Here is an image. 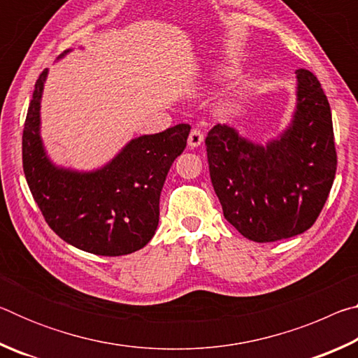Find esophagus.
<instances>
[{"mask_svg": "<svg viewBox=\"0 0 358 358\" xmlns=\"http://www.w3.org/2000/svg\"><path fill=\"white\" fill-rule=\"evenodd\" d=\"M202 142H203V132L199 128H194L191 131L189 137H187V145H189L191 148H197V147H201Z\"/></svg>", "mask_w": 358, "mask_h": 358, "instance_id": "obj_1", "label": "esophagus"}]
</instances>
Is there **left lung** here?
<instances>
[{"mask_svg":"<svg viewBox=\"0 0 358 358\" xmlns=\"http://www.w3.org/2000/svg\"><path fill=\"white\" fill-rule=\"evenodd\" d=\"M292 120L265 145L229 124L210 129V178L224 217L248 240L266 243L310 229L336 172L329 99L313 72L299 69Z\"/></svg>","mask_w":358,"mask_h":358,"instance_id":"8db88e82","label":"left lung"}]
</instances>
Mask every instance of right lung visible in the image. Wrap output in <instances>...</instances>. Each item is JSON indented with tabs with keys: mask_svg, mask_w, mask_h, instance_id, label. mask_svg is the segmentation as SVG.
Returning <instances> with one entry per match:
<instances>
[{
	"mask_svg": "<svg viewBox=\"0 0 358 358\" xmlns=\"http://www.w3.org/2000/svg\"><path fill=\"white\" fill-rule=\"evenodd\" d=\"M47 76L48 69L34 85L22 141L23 172L36 203L53 232L78 250L110 257L142 250L157 229L162 186L172 162L183 153L191 126L131 138L94 171L57 166L41 137Z\"/></svg>",
	"mask_w": 358,
	"mask_h": 358,
	"instance_id": "1",
	"label": "right lung"
}]
</instances>
